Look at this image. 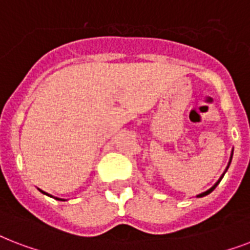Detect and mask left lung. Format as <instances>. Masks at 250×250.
Instances as JSON below:
<instances>
[{"instance_id": "left-lung-1", "label": "left lung", "mask_w": 250, "mask_h": 250, "mask_svg": "<svg viewBox=\"0 0 250 250\" xmlns=\"http://www.w3.org/2000/svg\"><path fill=\"white\" fill-rule=\"evenodd\" d=\"M231 160H232V156H231V159H229V164H231ZM229 164H228V166H229ZM227 168H228V167H227ZM223 176H224V173H223V175H222V177H220V179L218 180V183H216L215 185H214V187H212V188H210V189H208V190H206V191H205V193H201V194H198V195H197V197H205V195L210 194V193H211V191L214 190V189H215L216 187H218V184L220 183V180L223 179Z\"/></svg>"}]
</instances>
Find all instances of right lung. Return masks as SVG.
<instances>
[{"label": "right lung", "instance_id": "1", "mask_svg": "<svg viewBox=\"0 0 250 250\" xmlns=\"http://www.w3.org/2000/svg\"><path fill=\"white\" fill-rule=\"evenodd\" d=\"M56 199H57V198H56ZM61 201H63V199H61Z\"/></svg>", "mask_w": 250, "mask_h": 250}]
</instances>
